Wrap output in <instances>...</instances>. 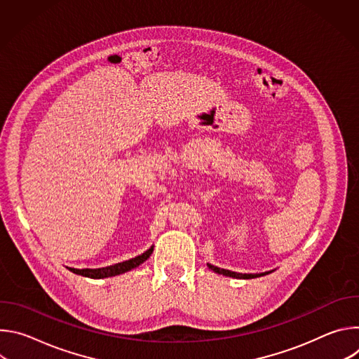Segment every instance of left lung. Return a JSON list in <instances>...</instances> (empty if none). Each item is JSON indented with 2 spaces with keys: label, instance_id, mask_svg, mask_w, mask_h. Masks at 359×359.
Returning a JSON list of instances; mask_svg holds the SVG:
<instances>
[{
  "label": "left lung",
  "instance_id": "left-lung-1",
  "mask_svg": "<svg viewBox=\"0 0 359 359\" xmlns=\"http://www.w3.org/2000/svg\"><path fill=\"white\" fill-rule=\"evenodd\" d=\"M210 270H213L215 273L217 274H222V276H226V277H231V278H243V280H250V278H257V277H262V276H267L271 271H266V273H260V274H243V273H236V271H230V270H224V269H220V267H216V266H212V264H208Z\"/></svg>",
  "mask_w": 359,
  "mask_h": 359
}]
</instances>
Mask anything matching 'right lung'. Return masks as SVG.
<instances>
[{"label":"right lung","mask_w":359,"mask_h":359,"mask_svg":"<svg viewBox=\"0 0 359 359\" xmlns=\"http://www.w3.org/2000/svg\"><path fill=\"white\" fill-rule=\"evenodd\" d=\"M153 252V245L146 250L143 254L137 255V257L135 259H130V260H126V262H122V263H118V264H114V266H108V267H102V269H72V267H68L69 271L78 274V276H83V277H88V278H108V277H115V276H119V274H123V273H128L136 267H139L142 263H144L149 257L150 254Z\"/></svg>","instance_id":"obj_1"}]
</instances>
